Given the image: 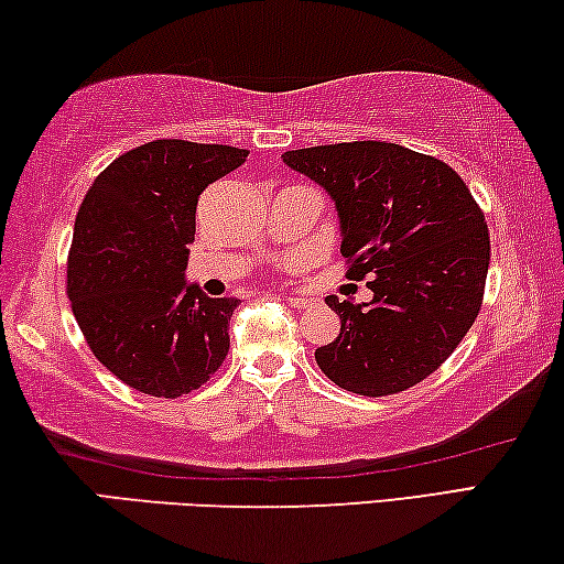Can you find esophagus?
<instances>
[{
	"mask_svg": "<svg viewBox=\"0 0 564 564\" xmlns=\"http://www.w3.org/2000/svg\"><path fill=\"white\" fill-rule=\"evenodd\" d=\"M284 300H288V302L292 304V307H297V310H304V307H307V304H310L307 297H294V294H288V297H284Z\"/></svg>",
	"mask_w": 564,
	"mask_h": 564,
	"instance_id": "obj_1",
	"label": "esophagus"
}]
</instances>
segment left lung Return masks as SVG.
Returning a JSON list of instances; mask_svg holds the SVG:
<instances>
[{
  "instance_id": "8db88e82",
  "label": "left lung",
  "mask_w": 564,
  "mask_h": 564,
  "mask_svg": "<svg viewBox=\"0 0 564 564\" xmlns=\"http://www.w3.org/2000/svg\"><path fill=\"white\" fill-rule=\"evenodd\" d=\"M282 160L335 202L349 280L375 276L372 302L325 300L343 327L315 352L319 369L355 394L410 390L455 352L482 307L485 212L449 164L402 144H322Z\"/></svg>"
}]
</instances>
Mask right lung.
I'll list each match as a JSON object with an SVG mask.
<instances>
[{"label":"right lung","instance_id":"right-lung-1","mask_svg":"<svg viewBox=\"0 0 564 564\" xmlns=\"http://www.w3.org/2000/svg\"><path fill=\"white\" fill-rule=\"evenodd\" d=\"M247 154L154 140L119 154L82 199L67 260L72 312L91 355L137 392L174 400L225 362L239 302L207 297L184 270L199 195Z\"/></svg>","mask_w":564,"mask_h":564}]
</instances>
